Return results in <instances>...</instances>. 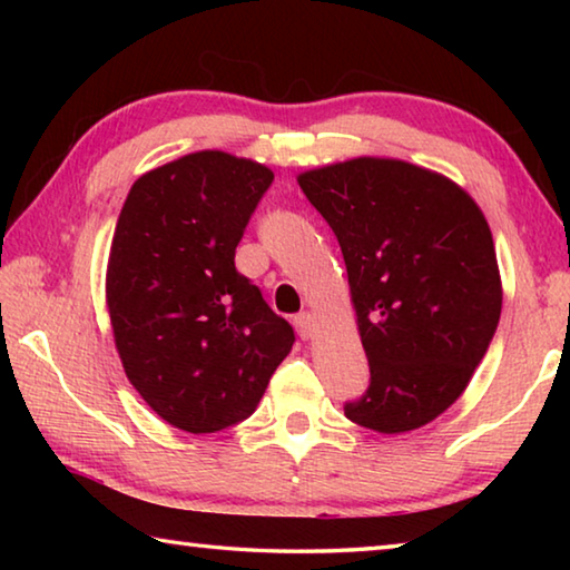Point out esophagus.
<instances>
[{
	"mask_svg": "<svg viewBox=\"0 0 570 570\" xmlns=\"http://www.w3.org/2000/svg\"><path fill=\"white\" fill-rule=\"evenodd\" d=\"M294 326H296V332H298V336H302V340H312L314 330H316V322H314L312 314L302 312L298 316H294Z\"/></svg>",
	"mask_w": 570,
	"mask_h": 570,
	"instance_id": "34e87169",
	"label": "esophagus"
}]
</instances>
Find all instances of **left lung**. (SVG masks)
I'll list each match as a JSON object with an SVG mask.
<instances>
[{"mask_svg": "<svg viewBox=\"0 0 570 570\" xmlns=\"http://www.w3.org/2000/svg\"><path fill=\"white\" fill-rule=\"evenodd\" d=\"M342 246L370 387L344 404L366 430L397 435L445 412L500 322L493 234L450 178L392 158H354L298 176Z\"/></svg>", "mask_w": 570, "mask_h": 570, "instance_id": "left-lung-1", "label": "left lung"}]
</instances>
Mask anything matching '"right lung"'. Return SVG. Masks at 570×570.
<instances>
[{
  "label": "right lung",
  "instance_id": "add662e5",
  "mask_svg": "<svg viewBox=\"0 0 570 570\" xmlns=\"http://www.w3.org/2000/svg\"><path fill=\"white\" fill-rule=\"evenodd\" d=\"M272 180L262 163L190 153L135 180L115 226L105 294L125 374L193 435L246 420L294 346L234 264Z\"/></svg>",
  "mask_w": 570,
  "mask_h": 570
}]
</instances>
